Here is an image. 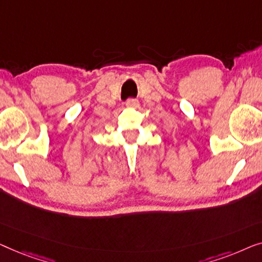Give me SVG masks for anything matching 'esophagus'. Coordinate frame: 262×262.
I'll return each mask as SVG.
<instances>
[{"label":"esophagus","instance_id":"esophagus-1","mask_svg":"<svg viewBox=\"0 0 262 262\" xmlns=\"http://www.w3.org/2000/svg\"><path fill=\"white\" fill-rule=\"evenodd\" d=\"M126 105L128 108H136V106H139V101L136 98H128L126 101Z\"/></svg>","mask_w":262,"mask_h":262}]
</instances>
